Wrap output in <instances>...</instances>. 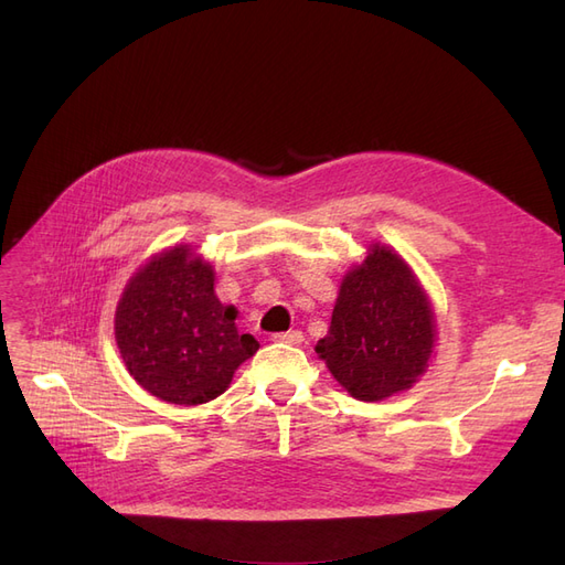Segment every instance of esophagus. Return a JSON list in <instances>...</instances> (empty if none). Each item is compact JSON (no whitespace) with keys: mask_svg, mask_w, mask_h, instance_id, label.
<instances>
[{"mask_svg":"<svg viewBox=\"0 0 565 565\" xmlns=\"http://www.w3.org/2000/svg\"><path fill=\"white\" fill-rule=\"evenodd\" d=\"M273 341H282V344H301V341H303V332H299V330L276 332V334H273Z\"/></svg>","mask_w":565,"mask_h":565,"instance_id":"1","label":"esophagus"}]
</instances>
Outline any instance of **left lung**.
Wrapping results in <instances>:
<instances>
[{
    "instance_id": "obj_1",
    "label": "left lung",
    "mask_w": 565,
    "mask_h": 565,
    "mask_svg": "<svg viewBox=\"0 0 565 565\" xmlns=\"http://www.w3.org/2000/svg\"><path fill=\"white\" fill-rule=\"evenodd\" d=\"M431 347L434 316L413 270L396 252L372 245L341 282L316 351L353 398L382 401L415 384Z\"/></svg>"
}]
</instances>
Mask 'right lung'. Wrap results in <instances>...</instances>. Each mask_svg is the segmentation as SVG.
<instances>
[{
    "instance_id": "right-lung-1",
    "label": "right lung",
    "mask_w": 565,
    "mask_h": 565,
    "mask_svg": "<svg viewBox=\"0 0 565 565\" xmlns=\"http://www.w3.org/2000/svg\"><path fill=\"white\" fill-rule=\"evenodd\" d=\"M237 311L214 295L212 266L174 247L129 280L115 313V339L131 377L174 405L214 401L259 349L235 328Z\"/></svg>"
}]
</instances>
